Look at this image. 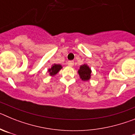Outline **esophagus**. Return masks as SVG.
<instances>
[{
    "instance_id": "1",
    "label": "esophagus",
    "mask_w": 135,
    "mask_h": 135,
    "mask_svg": "<svg viewBox=\"0 0 135 135\" xmlns=\"http://www.w3.org/2000/svg\"><path fill=\"white\" fill-rule=\"evenodd\" d=\"M74 64V62L73 61H68V65H70V66H73Z\"/></svg>"
}]
</instances>
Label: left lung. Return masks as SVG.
Wrapping results in <instances>:
<instances>
[{"label": "left lung", "instance_id": "obj_1", "mask_svg": "<svg viewBox=\"0 0 135 135\" xmlns=\"http://www.w3.org/2000/svg\"><path fill=\"white\" fill-rule=\"evenodd\" d=\"M78 74L82 80H89L90 79L91 70L89 68V66H87V65L84 64V65L80 66V70H78Z\"/></svg>", "mask_w": 135, "mask_h": 135}]
</instances>
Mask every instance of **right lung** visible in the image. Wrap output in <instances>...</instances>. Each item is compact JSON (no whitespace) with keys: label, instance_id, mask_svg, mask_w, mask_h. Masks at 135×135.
<instances>
[{"label":"right lung","instance_id":"obj_1","mask_svg":"<svg viewBox=\"0 0 135 135\" xmlns=\"http://www.w3.org/2000/svg\"><path fill=\"white\" fill-rule=\"evenodd\" d=\"M61 68H62V67L61 65L55 64V65H53V67H52L51 69L49 70L50 75H51V76H54V75H55L56 74H57Z\"/></svg>","mask_w":135,"mask_h":135}]
</instances>
